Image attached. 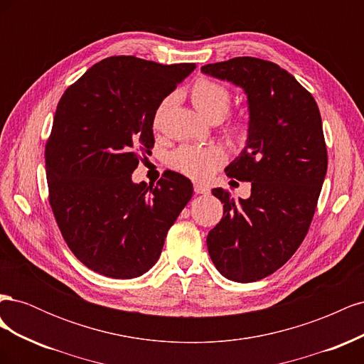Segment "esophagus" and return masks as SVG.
<instances>
[{
	"mask_svg": "<svg viewBox=\"0 0 364 364\" xmlns=\"http://www.w3.org/2000/svg\"><path fill=\"white\" fill-rule=\"evenodd\" d=\"M194 193L196 194H208L209 193V188L202 183H194Z\"/></svg>",
	"mask_w": 364,
	"mask_h": 364,
	"instance_id": "34e87169",
	"label": "esophagus"
}]
</instances>
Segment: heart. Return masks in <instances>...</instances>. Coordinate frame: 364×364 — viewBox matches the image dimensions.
<instances>
[{
	"instance_id": "obj_1",
	"label": "heart",
	"mask_w": 364,
	"mask_h": 364,
	"mask_svg": "<svg viewBox=\"0 0 364 364\" xmlns=\"http://www.w3.org/2000/svg\"><path fill=\"white\" fill-rule=\"evenodd\" d=\"M190 97L194 107L209 121L222 119L229 111L230 100H232V95H230L228 87L223 83L211 79V77H199L191 86ZM168 103V98H165L156 107L155 115H153V126L155 127L161 124ZM229 129L238 135L243 132V124L240 119H234L229 123ZM225 159V151L218 147L185 144L171 153L170 164L173 168L185 176H190L197 181H206L218 170V167H222Z\"/></svg>"
}]
</instances>
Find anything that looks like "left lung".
I'll return each instance as SVG.
<instances>
[{
  "label": "left lung",
  "mask_w": 364,
  "mask_h": 364,
  "mask_svg": "<svg viewBox=\"0 0 364 364\" xmlns=\"http://www.w3.org/2000/svg\"><path fill=\"white\" fill-rule=\"evenodd\" d=\"M202 71L241 86L249 102L245 150L226 174L250 182L238 202L222 188L223 218L209 230L206 246L217 270L235 282L269 277L304 241L328 167L322 118L313 95L279 65L234 58Z\"/></svg>",
  "instance_id": "obj_1"
}]
</instances>
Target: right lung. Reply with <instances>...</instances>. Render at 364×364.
<instances>
[{
  "label": "right lung",
  "instance_id": "1",
  "mask_svg": "<svg viewBox=\"0 0 364 364\" xmlns=\"http://www.w3.org/2000/svg\"><path fill=\"white\" fill-rule=\"evenodd\" d=\"M194 68L106 58L59 100L46 144L48 202L65 243L87 269L141 277L190 202L185 176L170 171L147 185L132 182V173L155 146L156 107Z\"/></svg>",
  "mask_w": 364,
  "mask_h": 364
}]
</instances>
